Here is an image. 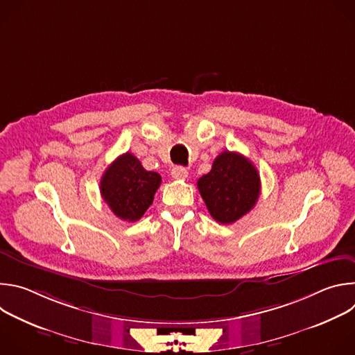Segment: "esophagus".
Returning <instances> with one entry per match:
<instances>
[{
	"label": "esophagus",
	"instance_id": "34e87169",
	"mask_svg": "<svg viewBox=\"0 0 355 355\" xmlns=\"http://www.w3.org/2000/svg\"><path fill=\"white\" fill-rule=\"evenodd\" d=\"M171 175L174 180H185L188 177V171L187 168L181 167V166H177L171 170Z\"/></svg>",
	"mask_w": 355,
	"mask_h": 355
}]
</instances>
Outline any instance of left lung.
Wrapping results in <instances>:
<instances>
[{"label":"left lung","instance_id":"1","mask_svg":"<svg viewBox=\"0 0 355 355\" xmlns=\"http://www.w3.org/2000/svg\"><path fill=\"white\" fill-rule=\"evenodd\" d=\"M196 185L211 216L222 225L234 223L254 208L261 187L252 163L227 150L215 159L212 170Z\"/></svg>","mask_w":355,"mask_h":355}]
</instances>
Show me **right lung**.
<instances>
[{
  "label": "right lung",
  "instance_id": "right-lung-1",
  "mask_svg": "<svg viewBox=\"0 0 355 355\" xmlns=\"http://www.w3.org/2000/svg\"><path fill=\"white\" fill-rule=\"evenodd\" d=\"M162 184L160 174L147 171L132 155L119 156L101 178V195L111 211L122 220H139L153 204Z\"/></svg>",
  "mask_w": 355,
  "mask_h": 355
}]
</instances>
